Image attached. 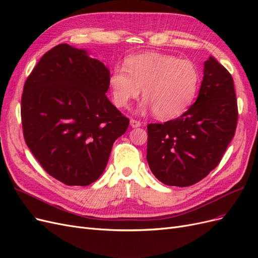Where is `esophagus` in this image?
I'll list each match as a JSON object with an SVG mask.
<instances>
[{
	"instance_id": "obj_1",
	"label": "esophagus",
	"mask_w": 258,
	"mask_h": 258,
	"mask_svg": "<svg viewBox=\"0 0 258 258\" xmlns=\"http://www.w3.org/2000/svg\"><path fill=\"white\" fill-rule=\"evenodd\" d=\"M130 126H131L132 128H138V127L141 126V122L136 120V119H131V120H130Z\"/></svg>"
}]
</instances>
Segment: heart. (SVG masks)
I'll list each match as a JSON object with an SVG mask.
<instances>
[{"mask_svg":"<svg viewBox=\"0 0 258 258\" xmlns=\"http://www.w3.org/2000/svg\"><path fill=\"white\" fill-rule=\"evenodd\" d=\"M200 84L197 66L173 54L148 51L132 54L123 68H115L108 86L114 104L126 108L140 93L142 108H152L159 119H173L187 111Z\"/></svg>","mask_w":258,"mask_h":258,"instance_id":"1","label":"heart"}]
</instances>
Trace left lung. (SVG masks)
<instances>
[{
  "mask_svg": "<svg viewBox=\"0 0 258 258\" xmlns=\"http://www.w3.org/2000/svg\"><path fill=\"white\" fill-rule=\"evenodd\" d=\"M237 121L232 76L210 57L196 102L175 119L147 126L146 159L153 174L168 186L198 183L220 163Z\"/></svg>",
  "mask_w": 258,
  "mask_h": 258,
  "instance_id": "1",
  "label": "left lung"
}]
</instances>
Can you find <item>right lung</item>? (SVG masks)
Returning a JSON list of instances; mask_svg holds the SVG:
<instances>
[{
    "mask_svg": "<svg viewBox=\"0 0 258 258\" xmlns=\"http://www.w3.org/2000/svg\"><path fill=\"white\" fill-rule=\"evenodd\" d=\"M110 71L85 49L59 44L28 76L21 97L23 137L49 175L87 186L103 173L129 119L107 99Z\"/></svg>",
    "mask_w": 258,
    "mask_h": 258,
    "instance_id": "right-lung-1",
    "label": "right lung"
}]
</instances>
